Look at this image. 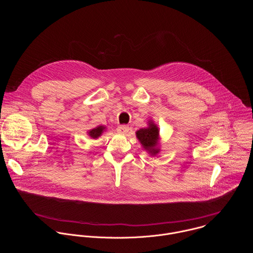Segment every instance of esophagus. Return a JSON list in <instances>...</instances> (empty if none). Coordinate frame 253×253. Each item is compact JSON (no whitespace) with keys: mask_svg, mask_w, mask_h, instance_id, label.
<instances>
[{"mask_svg":"<svg viewBox=\"0 0 253 253\" xmlns=\"http://www.w3.org/2000/svg\"><path fill=\"white\" fill-rule=\"evenodd\" d=\"M130 128L126 125H120L117 127V132L120 133V134H127L129 132Z\"/></svg>","mask_w":253,"mask_h":253,"instance_id":"34e87169","label":"esophagus"}]
</instances>
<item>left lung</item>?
<instances>
[{
  "instance_id": "1",
  "label": "left lung",
  "mask_w": 253,
  "mask_h": 253,
  "mask_svg": "<svg viewBox=\"0 0 253 253\" xmlns=\"http://www.w3.org/2000/svg\"><path fill=\"white\" fill-rule=\"evenodd\" d=\"M158 128L153 123H149V127L142 128L136 132V136L141 142L143 148L148 150L153 155L159 152V150L155 147L158 140Z\"/></svg>"
}]
</instances>
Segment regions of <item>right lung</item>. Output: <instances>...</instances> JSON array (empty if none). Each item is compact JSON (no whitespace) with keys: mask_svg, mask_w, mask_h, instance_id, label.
Returning a JSON list of instances; mask_svg holds the SVG:
<instances>
[{"mask_svg":"<svg viewBox=\"0 0 253 253\" xmlns=\"http://www.w3.org/2000/svg\"><path fill=\"white\" fill-rule=\"evenodd\" d=\"M104 129H105V127H103V126H98V127H96V128L90 130V131L88 132V134H89L93 139H96V138H98L99 136H101V134L103 133V130H104Z\"/></svg>","mask_w":253,"mask_h":253,"instance_id":"add662e5","label":"right lung"}]
</instances>
